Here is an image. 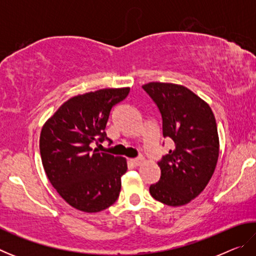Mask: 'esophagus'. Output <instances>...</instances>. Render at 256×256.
I'll return each mask as SVG.
<instances>
[{
	"instance_id": "obj_1",
	"label": "esophagus",
	"mask_w": 256,
	"mask_h": 256,
	"mask_svg": "<svg viewBox=\"0 0 256 256\" xmlns=\"http://www.w3.org/2000/svg\"><path fill=\"white\" fill-rule=\"evenodd\" d=\"M142 162H144V158L140 157V158H133L130 160V162H131L134 167H138L140 166V164H142Z\"/></svg>"
}]
</instances>
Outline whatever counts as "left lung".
<instances>
[{
    "label": "left lung",
    "instance_id": "1",
    "mask_svg": "<svg viewBox=\"0 0 256 256\" xmlns=\"http://www.w3.org/2000/svg\"><path fill=\"white\" fill-rule=\"evenodd\" d=\"M142 88L159 108L164 138L174 142V149L158 162L162 175L150 185V194L166 206H184L206 188L216 170L219 136L214 115L184 86L149 82Z\"/></svg>",
    "mask_w": 256,
    "mask_h": 256
}]
</instances>
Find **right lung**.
Instances as JSON below:
<instances>
[{
    "label": "right lung",
    "mask_w": 256,
    "mask_h": 256,
    "mask_svg": "<svg viewBox=\"0 0 256 256\" xmlns=\"http://www.w3.org/2000/svg\"><path fill=\"white\" fill-rule=\"evenodd\" d=\"M128 92L130 88H107L78 94L42 128L40 149L46 175L60 196L78 210L102 211L120 196L126 159L90 146L108 140L105 128L112 108Z\"/></svg>",
    "instance_id": "right-lung-1"
}]
</instances>
